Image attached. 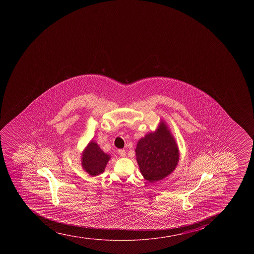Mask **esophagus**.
<instances>
[{
    "label": "esophagus",
    "mask_w": 254,
    "mask_h": 254,
    "mask_svg": "<svg viewBox=\"0 0 254 254\" xmlns=\"http://www.w3.org/2000/svg\"><path fill=\"white\" fill-rule=\"evenodd\" d=\"M118 153L122 157H124L126 156V151L124 150H118Z\"/></svg>",
    "instance_id": "obj_1"
}]
</instances>
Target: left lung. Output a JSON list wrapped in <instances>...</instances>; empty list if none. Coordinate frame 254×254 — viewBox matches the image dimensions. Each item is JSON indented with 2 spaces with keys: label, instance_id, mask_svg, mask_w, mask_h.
Instances as JSON below:
<instances>
[{
  "label": "left lung",
  "instance_id": "8db88e82",
  "mask_svg": "<svg viewBox=\"0 0 254 254\" xmlns=\"http://www.w3.org/2000/svg\"><path fill=\"white\" fill-rule=\"evenodd\" d=\"M135 152L141 175L151 183L171 175L180 159L176 139L163 120L156 131L149 132L137 141Z\"/></svg>",
  "mask_w": 254,
  "mask_h": 254
}]
</instances>
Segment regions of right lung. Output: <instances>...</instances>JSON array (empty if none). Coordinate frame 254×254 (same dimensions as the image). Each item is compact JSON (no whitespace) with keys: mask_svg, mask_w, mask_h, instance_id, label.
I'll return each mask as SVG.
<instances>
[{"mask_svg":"<svg viewBox=\"0 0 254 254\" xmlns=\"http://www.w3.org/2000/svg\"><path fill=\"white\" fill-rule=\"evenodd\" d=\"M110 158V155L105 153L97 142L90 141L82 152L81 165L91 176H98L104 172Z\"/></svg>","mask_w":254,"mask_h":254,"instance_id":"obj_1","label":"right lung"}]
</instances>
